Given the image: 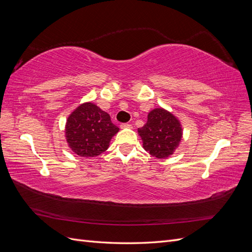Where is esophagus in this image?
<instances>
[{
    "mask_svg": "<svg viewBox=\"0 0 252 252\" xmlns=\"http://www.w3.org/2000/svg\"><path fill=\"white\" fill-rule=\"evenodd\" d=\"M120 127H121L122 129H126V128H131L132 126H131L130 124H128V123H123V124L120 125Z\"/></svg>",
    "mask_w": 252,
    "mask_h": 252,
    "instance_id": "1",
    "label": "esophagus"
}]
</instances>
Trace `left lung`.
<instances>
[{
  "label": "left lung",
  "mask_w": 252,
  "mask_h": 252,
  "mask_svg": "<svg viewBox=\"0 0 252 252\" xmlns=\"http://www.w3.org/2000/svg\"><path fill=\"white\" fill-rule=\"evenodd\" d=\"M147 123L138 132L143 148L158 158H166L179 147L183 129L180 121L164 108H156L148 113Z\"/></svg>",
  "instance_id": "obj_1"
}]
</instances>
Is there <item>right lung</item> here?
Returning a JSON list of instances; mask_svg holds the SVG:
<instances>
[{"label": "right lung", "instance_id": "add662e5", "mask_svg": "<svg viewBox=\"0 0 252 252\" xmlns=\"http://www.w3.org/2000/svg\"><path fill=\"white\" fill-rule=\"evenodd\" d=\"M119 132L110 116L91 102L81 104L68 117L65 136L68 146L80 157L100 156L109 147L112 136Z\"/></svg>", "mask_w": 252, "mask_h": 252}]
</instances>
